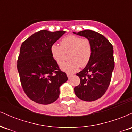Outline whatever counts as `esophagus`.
Listing matches in <instances>:
<instances>
[{"instance_id":"obj_1","label":"esophagus","mask_w":132,"mask_h":132,"mask_svg":"<svg viewBox=\"0 0 132 132\" xmlns=\"http://www.w3.org/2000/svg\"><path fill=\"white\" fill-rule=\"evenodd\" d=\"M72 75H71V74H69V73H67V76H68V79H70L71 78V76H72Z\"/></svg>"}]
</instances>
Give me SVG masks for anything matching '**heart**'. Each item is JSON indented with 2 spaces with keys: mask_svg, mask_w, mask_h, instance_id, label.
Listing matches in <instances>:
<instances>
[{
  "mask_svg": "<svg viewBox=\"0 0 132 132\" xmlns=\"http://www.w3.org/2000/svg\"><path fill=\"white\" fill-rule=\"evenodd\" d=\"M60 44L61 46L53 44L50 51L53 58L60 66L64 63L65 53H70V60L61 66L62 71L69 74L73 73L78 70L80 66L84 67L88 64L92 55L91 44L88 39L69 35L62 39Z\"/></svg>",
  "mask_w": 132,
  "mask_h": 132,
  "instance_id": "heart-1",
  "label": "heart"
}]
</instances>
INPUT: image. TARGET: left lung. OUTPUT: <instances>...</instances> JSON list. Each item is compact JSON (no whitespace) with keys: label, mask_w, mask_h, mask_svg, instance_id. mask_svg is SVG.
<instances>
[{"label":"left lung","mask_w":132,"mask_h":132,"mask_svg":"<svg viewBox=\"0 0 132 132\" xmlns=\"http://www.w3.org/2000/svg\"><path fill=\"white\" fill-rule=\"evenodd\" d=\"M73 33L88 39L92 46L90 61L76 74L81 81L74 89L75 93L82 101H95L105 94L110 84L115 66L113 46L102 35L92 30Z\"/></svg>","instance_id":"8db88e82"}]
</instances>
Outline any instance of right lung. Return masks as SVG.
<instances>
[{"label": "right lung", "mask_w": 132, "mask_h": 132, "mask_svg": "<svg viewBox=\"0 0 132 132\" xmlns=\"http://www.w3.org/2000/svg\"><path fill=\"white\" fill-rule=\"evenodd\" d=\"M66 31L41 30L23 42L17 61L21 84L30 99L40 104L58 99L60 87L68 81L51 56L50 48Z\"/></svg>", "instance_id": "obj_1"}]
</instances>
